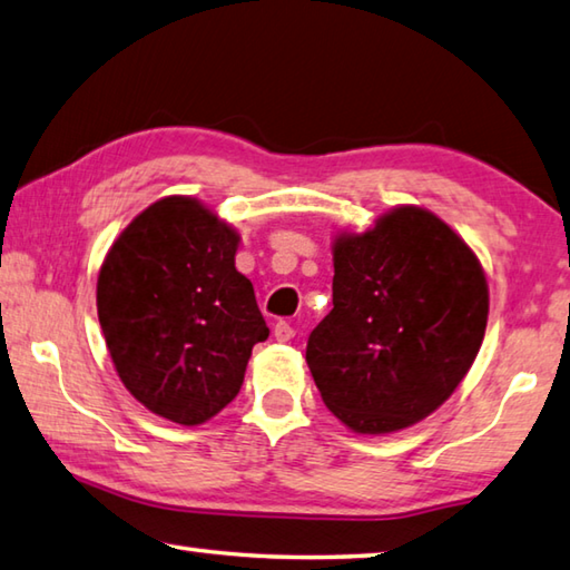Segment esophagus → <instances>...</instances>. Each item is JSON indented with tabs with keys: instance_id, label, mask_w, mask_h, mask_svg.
<instances>
[{
	"instance_id": "1",
	"label": "esophagus",
	"mask_w": 570,
	"mask_h": 570,
	"mask_svg": "<svg viewBox=\"0 0 570 570\" xmlns=\"http://www.w3.org/2000/svg\"><path fill=\"white\" fill-rule=\"evenodd\" d=\"M274 338L282 341V344H286V341L294 338V326L286 324V321H276L274 324Z\"/></svg>"
}]
</instances>
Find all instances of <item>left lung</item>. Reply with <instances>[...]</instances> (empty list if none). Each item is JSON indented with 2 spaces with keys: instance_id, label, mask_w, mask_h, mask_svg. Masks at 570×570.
<instances>
[{
  "instance_id": "1",
  "label": "left lung",
  "mask_w": 570,
  "mask_h": 570,
  "mask_svg": "<svg viewBox=\"0 0 570 570\" xmlns=\"http://www.w3.org/2000/svg\"><path fill=\"white\" fill-rule=\"evenodd\" d=\"M334 308L312 331L306 364L326 409L361 436L431 416L473 366L489 282L463 236L416 204L366 232H336Z\"/></svg>"
}]
</instances>
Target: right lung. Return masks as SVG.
I'll list each match as a JSON object with an SVG mask.
<instances>
[{
  "label": "right lung",
  "instance_id": "1",
  "mask_svg": "<svg viewBox=\"0 0 570 570\" xmlns=\"http://www.w3.org/2000/svg\"><path fill=\"white\" fill-rule=\"evenodd\" d=\"M239 244L204 202L174 194L134 216L99 268L97 314L117 376L179 426L234 401L268 336L254 286L236 272Z\"/></svg>",
  "mask_w": 570,
  "mask_h": 570
}]
</instances>
